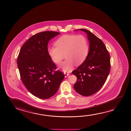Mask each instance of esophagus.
<instances>
[{
	"label": "esophagus",
	"instance_id": "34e87169",
	"mask_svg": "<svg viewBox=\"0 0 131 131\" xmlns=\"http://www.w3.org/2000/svg\"><path fill=\"white\" fill-rule=\"evenodd\" d=\"M69 73L68 72H65L64 73V76L65 77H67L69 76Z\"/></svg>",
	"mask_w": 131,
	"mask_h": 131
}]
</instances>
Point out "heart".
<instances>
[{
  "instance_id": "obj_1",
  "label": "heart",
  "mask_w": 131,
  "mask_h": 131,
  "mask_svg": "<svg viewBox=\"0 0 131 131\" xmlns=\"http://www.w3.org/2000/svg\"><path fill=\"white\" fill-rule=\"evenodd\" d=\"M55 47H50L47 53L57 64H60L65 57L66 59L61 65L64 71H69L74 64H81L86 60L90 50L89 43L82 35H66L60 37L54 43Z\"/></svg>"
}]
</instances>
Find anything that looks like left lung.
Returning <instances> with one entry per match:
<instances>
[{"instance_id": "left-lung-1", "label": "left lung", "mask_w": 131, "mask_h": 131, "mask_svg": "<svg viewBox=\"0 0 131 131\" xmlns=\"http://www.w3.org/2000/svg\"><path fill=\"white\" fill-rule=\"evenodd\" d=\"M79 30L88 35L90 47L86 60L72 72L77 79L73 87L78 93L88 96L98 92L105 83L111 69L110 56L100 39L89 30Z\"/></svg>"}]
</instances>
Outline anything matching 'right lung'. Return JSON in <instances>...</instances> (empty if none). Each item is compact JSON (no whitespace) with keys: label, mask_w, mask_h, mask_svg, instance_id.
<instances>
[{"label":"right lung","mask_w":131,"mask_h":131,"mask_svg":"<svg viewBox=\"0 0 131 131\" xmlns=\"http://www.w3.org/2000/svg\"><path fill=\"white\" fill-rule=\"evenodd\" d=\"M60 33L40 32L24 43L18 56V68L22 83L30 92L40 99L53 96L64 78L47 53L50 40Z\"/></svg>","instance_id":"obj_1"}]
</instances>
